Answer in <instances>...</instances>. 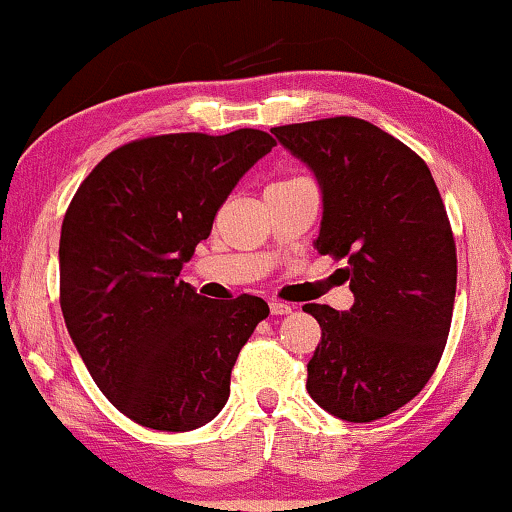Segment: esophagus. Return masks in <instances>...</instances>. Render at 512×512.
Here are the masks:
<instances>
[{
  "label": "esophagus",
  "mask_w": 512,
  "mask_h": 512,
  "mask_svg": "<svg viewBox=\"0 0 512 512\" xmlns=\"http://www.w3.org/2000/svg\"><path fill=\"white\" fill-rule=\"evenodd\" d=\"M269 310H272V315L283 317V315H291L293 307L288 303H281V300H272V303H269Z\"/></svg>",
  "instance_id": "obj_1"
}]
</instances>
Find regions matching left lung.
<instances>
[{"mask_svg": "<svg viewBox=\"0 0 512 512\" xmlns=\"http://www.w3.org/2000/svg\"><path fill=\"white\" fill-rule=\"evenodd\" d=\"M322 190L315 248L346 260L355 303L303 310L322 326L307 393L329 415L372 422L403 408L439 365L458 260L432 171L408 145L353 116L272 128Z\"/></svg>", "mask_w": 512, "mask_h": 512, "instance_id": "left-lung-1", "label": "left lung"}]
</instances>
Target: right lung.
<instances>
[{
    "instance_id": "add662e5",
    "label": "right lung",
    "mask_w": 512,
    "mask_h": 512,
    "mask_svg": "<svg viewBox=\"0 0 512 512\" xmlns=\"http://www.w3.org/2000/svg\"><path fill=\"white\" fill-rule=\"evenodd\" d=\"M255 128L135 140L80 183L59 240L61 312L90 377L157 432L212 422L269 305L209 300L178 279L245 171L272 152Z\"/></svg>"
}]
</instances>
